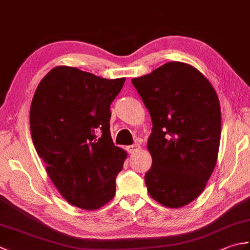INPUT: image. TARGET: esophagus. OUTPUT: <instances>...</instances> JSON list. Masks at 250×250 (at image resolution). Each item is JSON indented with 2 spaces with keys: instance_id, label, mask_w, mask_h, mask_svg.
<instances>
[{
  "instance_id": "obj_1",
  "label": "esophagus",
  "mask_w": 250,
  "mask_h": 250,
  "mask_svg": "<svg viewBox=\"0 0 250 250\" xmlns=\"http://www.w3.org/2000/svg\"><path fill=\"white\" fill-rule=\"evenodd\" d=\"M141 149V147L139 145H131L128 147V151L129 153H131V155H133V153H135L136 151H139Z\"/></svg>"
}]
</instances>
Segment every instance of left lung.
I'll list each match as a JSON object with an SVG mask.
<instances>
[{
    "label": "left lung",
    "instance_id": "left-lung-1",
    "mask_svg": "<svg viewBox=\"0 0 250 250\" xmlns=\"http://www.w3.org/2000/svg\"><path fill=\"white\" fill-rule=\"evenodd\" d=\"M132 83L152 121L148 193L163 206L179 208L198 198L215 168L221 135L218 95L199 70L178 61Z\"/></svg>",
    "mask_w": 250,
    "mask_h": 250
}]
</instances>
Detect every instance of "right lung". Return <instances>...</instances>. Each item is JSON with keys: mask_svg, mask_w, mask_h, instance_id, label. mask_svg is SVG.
I'll use <instances>...</instances> for the list:
<instances>
[{"mask_svg": "<svg viewBox=\"0 0 250 250\" xmlns=\"http://www.w3.org/2000/svg\"><path fill=\"white\" fill-rule=\"evenodd\" d=\"M125 82L60 65L35 90L32 141L58 191L79 208L99 209L116 193L126 151L111 140L109 107Z\"/></svg>", "mask_w": 250, "mask_h": 250, "instance_id": "add662e5", "label": "right lung"}]
</instances>
